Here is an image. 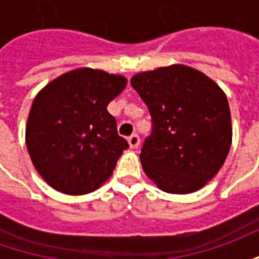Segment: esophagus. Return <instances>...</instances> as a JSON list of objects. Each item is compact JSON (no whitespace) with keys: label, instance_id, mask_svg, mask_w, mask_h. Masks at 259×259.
<instances>
[{"label":"esophagus","instance_id":"1","mask_svg":"<svg viewBox=\"0 0 259 259\" xmlns=\"http://www.w3.org/2000/svg\"><path fill=\"white\" fill-rule=\"evenodd\" d=\"M127 141H129V146L132 147V148H137L139 144H140V137H139L137 133H133V135L127 139Z\"/></svg>","mask_w":259,"mask_h":259}]
</instances>
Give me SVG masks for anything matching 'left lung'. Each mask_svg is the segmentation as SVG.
<instances>
[{"mask_svg":"<svg viewBox=\"0 0 259 259\" xmlns=\"http://www.w3.org/2000/svg\"><path fill=\"white\" fill-rule=\"evenodd\" d=\"M132 85L151 115V135L140 152L146 175L166 193L200 190L222 168L230 150L225 93L185 65L136 74Z\"/></svg>","mask_w":259,"mask_h":259,"instance_id":"1","label":"left lung"}]
</instances>
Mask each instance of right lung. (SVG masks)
<instances>
[{"label":"right lung","mask_w":259,"mask_h":259,"mask_svg":"<svg viewBox=\"0 0 259 259\" xmlns=\"http://www.w3.org/2000/svg\"><path fill=\"white\" fill-rule=\"evenodd\" d=\"M126 79L81 68L53 80L33 101L26 146L41 178L65 194L91 193L112 175L129 143L107 111Z\"/></svg>","instance_id":"obj_1"}]
</instances>
